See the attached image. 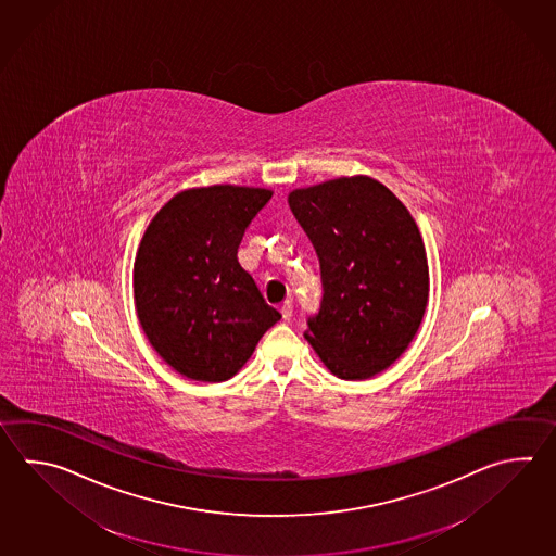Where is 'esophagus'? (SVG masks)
<instances>
[{"instance_id": "obj_1", "label": "esophagus", "mask_w": 556, "mask_h": 556, "mask_svg": "<svg viewBox=\"0 0 556 556\" xmlns=\"http://www.w3.org/2000/svg\"><path fill=\"white\" fill-rule=\"evenodd\" d=\"M281 315H283L285 320L293 317V303L291 301H285L283 305H281Z\"/></svg>"}]
</instances>
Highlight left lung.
Listing matches in <instances>:
<instances>
[{
    "instance_id": "left-lung-1",
    "label": "left lung",
    "mask_w": 556,
    "mask_h": 556,
    "mask_svg": "<svg viewBox=\"0 0 556 556\" xmlns=\"http://www.w3.org/2000/svg\"><path fill=\"white\" fill-rule=\"evenodd\" d=\"M320 261L323 303L305 339L330 372L366 380L396 363L430 296L428 255L408 207L370 176L289 192Z\"/></svg>"
}]
</instances>
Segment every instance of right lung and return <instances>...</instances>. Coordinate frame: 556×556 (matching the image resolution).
<instances>
[{
  "label": "right lung",
  "instance_id": "obj_1",
  "mask_svg": "<svg viewBox=\"0 0 556 556\" xmlns=\"http://www.w3.org/2000/svg\"><path fill=\"white\" fill-rule=\"evenodd\" d=\"M271 195L233 184L190 188L148 224L132 271L135 306L148 342L178 375L229 380L281 318L238 261L245 229Z\"/></svg>",
  "mask_w": 556,
  "mask_h": 556
}]
</instances>
